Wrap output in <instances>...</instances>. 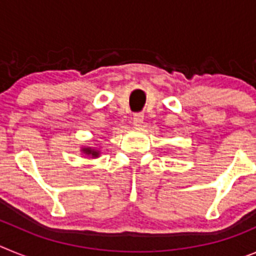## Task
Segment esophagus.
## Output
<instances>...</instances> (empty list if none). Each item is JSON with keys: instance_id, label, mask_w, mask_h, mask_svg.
Instances as JSON below:
<instances>
[{"instance_id": "esophagus-1", "label": "esophagus", "mask_w": 256, "mask_h": 256, "mask_svg": "<svg viewBox=\"0 0 256 256\" xmlns=\"http://www.w3.org/2000/svg\"><path fill=\"white\" fill-rule=\"evenodd\" d=\"M144 114L142 112H136V114H133V124H134L136 126H141L142 123H144Z\"/></svg>"}]
</instances>
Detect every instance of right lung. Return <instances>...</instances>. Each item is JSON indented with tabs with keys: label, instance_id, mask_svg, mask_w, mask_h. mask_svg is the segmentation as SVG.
<instances>
[{
	"label": "right lung",
	"instance_id": "right-lung-1",
	"mask_svg": "<svg viewBox=\"0 0 256 256\" xmlns=\"http://www.w3.org/2000/svg\"><path fill=\"white\" fill-rule=\"evenodd\" d=\"M83 151H84L86 154H88V155H92V156L98 155V152H97L96 150H92V148H83Z\"/></svg>",
	"mask_w": 256,
	"mask_h": 256
}]
</instances>
